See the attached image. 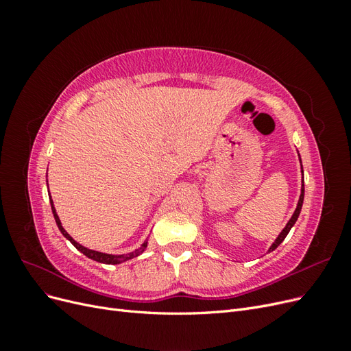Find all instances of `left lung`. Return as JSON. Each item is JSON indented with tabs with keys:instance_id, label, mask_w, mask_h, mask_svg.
Returning <instances> with one entry per match:
<instances>
[{
	"instance_id": "1",
	"label": "left lung",
	"mask_w": 351,
	"mask_h": 351,
	"mask_svg": "<svg viewBox=\"0 0 351 351\" xmlns=\"http://www.w3.org/2000/svg\"><path fill=\"white\" fill-rule=\"evenodd\" d=\"M299 158H300V155H299ZM300 162H302V159H300ZM302 173H303V168H302ZM303 199H304V184H302V193H300V199H299V204H297V208H295V210H294L293 217L290 218V221H289V222H287V226L284 227V230L281 231V234L277 237V240H275V241L272 243V246L269 247V252L275 250V249H277V247L280 246V244L282 243V240H284V239L287 237V234H289V232H290L291 227L295 224L297 218H299V215H300L302 205H303Z\"/></svg>"
}]
</instances>
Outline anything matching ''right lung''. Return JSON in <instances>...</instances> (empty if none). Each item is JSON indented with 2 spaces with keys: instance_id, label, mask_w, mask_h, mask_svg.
I'll return each instance as SVG.
<instances>
[{
  "instance_id": "1",
  "label": "right lung",
  "mask_w": 351,
  "mask_h": 351,
  "mask_svg": "<svg viewBox=\"0 0 351 351\" xmlns=\"http://www.w3.org/2000/svg\"><path fill=\"white\" fill-rule=\"evenodd\" d=\"M49 202H51V209H52V214H54V218H56V222H57V226H58V228H60V231L62 232V236H64L66 239H69L70 241H71V244L74 247H76L77 250H80L84 256H88V258H90V259H93V261H97V262H101V263H108V265H117V263H121V262H125V261H129V259H132V258H136V256H139V254L146 249V246H147V243L145 241L142 246L137 249V250H134V252H132V253H129V254H119V256H117V254H107V253H101V252H95V250H90V249H86V247H83L82 244H79L77 241H74L70 236H69V232L62 228V226H61V222H60V218H58V215H57V212H56V208H54V205H52V200H51V196H49Z\"/></svg>"
}]
</instances>
